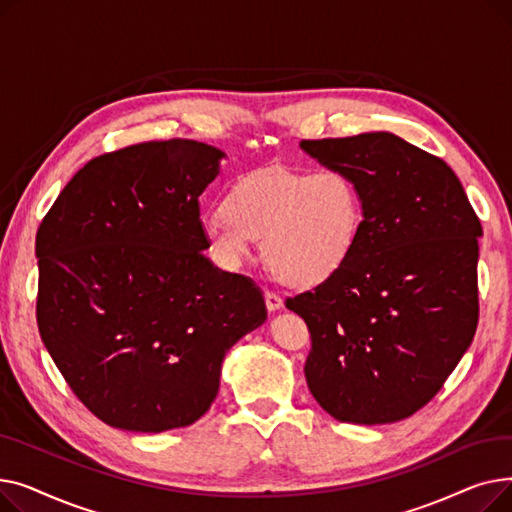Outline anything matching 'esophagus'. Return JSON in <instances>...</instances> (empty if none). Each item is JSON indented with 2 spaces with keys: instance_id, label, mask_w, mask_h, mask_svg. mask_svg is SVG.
<instances>
[{
  "instance_id": "obj_1",
  "label": "esophagus",
  "mask_w": 512,
  "mask_h": 512,
  "mask_svg": "<svg viewBox=\"0 0 512 512\" xmlns=\"http://www.w3.org/2000/svg\"><path fill=\"white\" fill-rule=\"evenodd\" d=\"M265 307H267V311L274 313L284 307V301H282V297H278L276 292H265Z\"/></svg>"
}]
</instances>
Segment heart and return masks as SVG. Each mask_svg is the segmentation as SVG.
I'll return each mask as SVG.
<instances>
[{
    "instance_id": "heart-1",
    "label": "heart",
    "mask_w": 512,
    "mask_h": 512,
    "mask_svg": "<svg viewBox=\"0 0 512 512\" xmlns=\"http://www.w3.org/2000/svg\"><path fill=\"white\" fill-rule=\"evenodd\" d=\"M363 224L355 180L340 168H265L240 176L222 209L207 215L203 242L213 261L238 270L261 240L272 274L290 286H317L351 257Z\"/></svg>"
}]
</instances>
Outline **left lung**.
<instances>
[{"mask_svg": "<svg viewBox=\"0 0 512 512\" xmlns=\"http://www.w3.org/2000/svg\"><path fill=\"white\" fill-rule=\"evenodd\" d=\"M359 188L342 270L286 307L311 334L305 378L334 419L400 421L436 396L473 342L481 224L456 174L392 132L303 141Z\"/></svg>", "mask_w": 512, "mask_h": 512, "instance_id": "8db88e82", "label": "left lung"}]
</instances>
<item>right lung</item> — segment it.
<instances>
[{
    "label": "right lung",
    "mask_w": 512,
    "mask_h": 512,
    "mask_svg": "<svg viewBox=\"0 0 512 512\" xmlns=\"http://www.w3.org/2000/svg\"><path fill=\"white\" fill-rule=\"evenodd\" d=\"M222 159L188 139L95 157L37 230L41 340L107 425L159 434L195 423L226 353L267 319L259 286L203 255L199 197Z\"/></svg>",
    "instance_id": "add662e5"
}]
</instances>
